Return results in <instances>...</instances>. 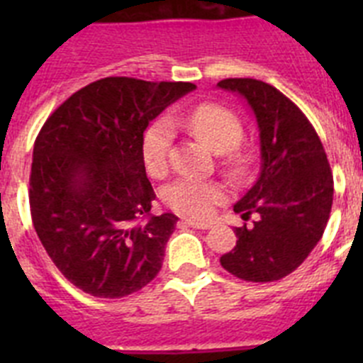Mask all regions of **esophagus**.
<instances>
[{"mask_svg":"<svg viewBox=\"0 0 363 363\" xmlns=\"http://www.w3.org/2000/svg\"><path fill=\"white\" fill-rule=\"evenodd\" d=\"M184 223H187L189 227H194V229H209V221H196V220H184Z\"/></svg>","mask_w":363,"mask_h":363,"instance_id":"obj_1","label":"esophagus"}]
</instances>
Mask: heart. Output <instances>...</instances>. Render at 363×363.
Wrapping results in <instances>:
<instances>
[{"instance_id": "1", "label": "heart", "mask_w": 363, "mask_h": 363, "mask_svg": "<svg viewBox=\"0 0 363 363\" xmlns=\"http://www.w3.org/2000/svg\"><path fill=\"white\" fill-rule=\"evenodd\" d=\"M184 127L200 138L216 154L227 152V169L234 176H242L251 167V156L236 149L243 138V127L238 116L229 108L216 104H201L184 114H174L169 120H158L145 130L142 140V158L149 174L162 176L169 167L174 130ZM163 200L176 213L191 218H207L214 207L225 200V191L216 182H200L179 178L163 189Z\"/></svg>"}]
</instances>
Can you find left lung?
Masks as SVG:
<instances>
[{
  "mask_svg": "<svg viewBox=\"0 0 363 363\" xmlns=\"http://www.w3.org/2000/svg\"><path fill=\"white\" fill-rule=\"evenodd\" d=\"M247 101L259 130V174L234 213L252 225L236 227V247L221 267L247 281H274L303 264L320 242L333 205V174L318 134L306 114L269 83L229 78L218 83Z\"/></svg>",
  "mask_w": 363,
  "mask_h": 363,
  "instance_id": "8db88e82",
  "label": "left lung"
}]
</instances>
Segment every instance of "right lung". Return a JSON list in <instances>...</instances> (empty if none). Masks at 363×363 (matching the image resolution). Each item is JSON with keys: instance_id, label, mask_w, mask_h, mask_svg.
Masks as SVG:
<instances>
[{"instance_id": "obj_1", "label": "right lung", "mask_w": 363, "mask_h": 363, "mask_svg": "<svg viewBox=\"0 0 363 363\" xmlns=\"http://www.w3.org/2000/svg\"><path fill=\"white\" fill-rule=\"evenodd\" d=\"M184 82L104 78L74 92L34 143L32 223L63 277L83 293L123 298L158 274L178 216H152L142 158L149 121L194 91Z\"/></svg>"}]
</instances>
